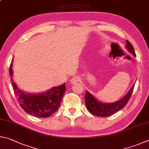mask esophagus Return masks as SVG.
<instances>
[{
	"label": "esophagus",
	"mask_w": 149,
	"mask_h": 149,
	"mask_svg": "<svg viewBox=\"0 0 149 149\" xmlns=\"http://www.w3.org/2000/svg\"><path fill=\"white\" fill-rule=\"evenodd\" d=\"M70 81L72 83V84H74V83H76V82H78L79 81V78L78 77H73Z\"/></svg>",
	"instance_id": "esophagus-1"
}]
</instances>
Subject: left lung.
<instances>
[{
    "label": "left lung",
    "instance_id": "1",
    "mask_svg": "<svg viewBox=\"0 0 149 149\" xmlns=\"http://www.w3.org/2000/svg\"><path fill=\"white\" fill-rule=\"evenodd\" d=\"M126 48L133 56L136 57L134 47L128 40H126ZM134 88V85H133V86L130 90L129 92L127 93V94L124 96L120 100L112 103H101L100 101H99L94 96L86 91L85 95L86 106L88 110L89 111L90 113L93 114V115L101 117L110 116L124 107L125 105H126L130 100Z\"/></svg>",
    "mask_w": 149,
    "mask_h": 149
}]
</instances>
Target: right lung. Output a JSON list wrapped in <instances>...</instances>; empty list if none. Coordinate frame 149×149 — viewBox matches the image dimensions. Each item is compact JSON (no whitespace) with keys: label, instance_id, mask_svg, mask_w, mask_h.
<instances>
[{"label":"right lung","instance_id":"obj_1","mask_svg":"<svg viewBox=\"0 0 149 149\" xmlns=\"http://www.w3.org/2000/svg\"><path fill=\"white\" fill-rule=\"evenodd\" d=\"M12 62L10 66L11 83L19 105L29 114L38 118H46L56 113L59 108L63 96L66 90L65 83L38 94L27 93L20 90L12 79Z\"/></svg>","mask_w":149,"mask_h":149}]
</instances>
